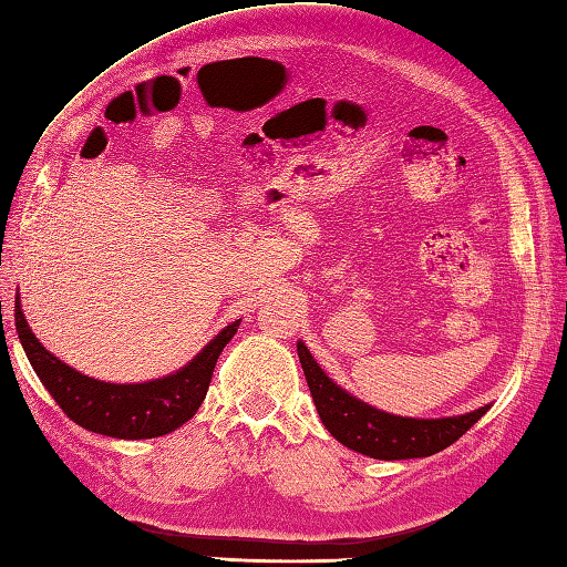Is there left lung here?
I'll use <instances>...</instances> for the list:
<instances>
[{
	"label": "left lung",
	"instance_id": "1",
	"mask_svg": "<svg viewBox=\"0 0 567 567\" xmlns=\"http://www.w3.org/2000/svg\"><path fill=\"white\" fill-rule=\"evenodd\" d=\"M307 386L312 391L317 414L324 429L339 444L359 451V454L399 461V458H424L439 454L458 441L476 421L486 414L488 406H481L471 414L446 416V419H404L386 414L364 401L347 394L329 379L312 359L310 349L297 342Z\"/></svg>",
	"mask_w": 567,
	"mask_h": 567
}]
</instances>
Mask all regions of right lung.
<instances>
[{
    "mask_svg": "<svg viewBox=\"0 0 567 567\" xmlns=\"http://www.w3.org/2000/svg\"><path fill=\"white\" fill-rule=\"evenodd\" d=\"M17 334L34 367L41 384L49 389L61 411L94 434L113 439H156L183 426L200 409L208 394L215 362L225 344L238 332L240 322H233L193 359L181 372L143 384H109L79 374L61 359L41 347L32 334L22 307H14Z\"/></svg>",
    "mask_w": 567,
    "mask_h": 567,
    "instance_id": "right-lung-1",
    "label": "right lung"
}]
</instances>
